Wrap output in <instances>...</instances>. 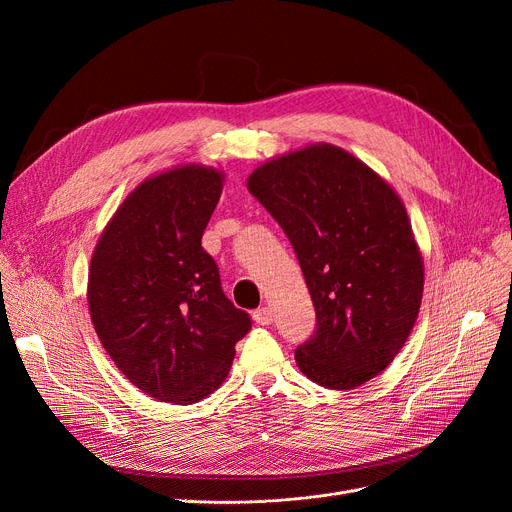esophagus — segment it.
<instances>
[{
  "mask_svg": "<svg viewBox=\"0 0 512 512\" xmlns=\"http://www.w3.org/2000/svg\"><path fill=\"white\" fill-rule=\"evenodd\" d=\"M253 319L257 321L259 326H270L272 319H274V313H272V309L261 307V309H257V311L253 313Z\"/></svg>",
  "mask_w": 512,
  "mask_h": 512,
  "instance_id": "obj_1",
  "label": "esophagus"
}]
</instances>
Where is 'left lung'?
I'll use <instances>...</instances> for the list:
<instances>
[{
  "instance_id": "8db88e82",
  "label": "left lung",
  "mask_w": 512,
  "mask_h": 512,
  "mask_svg": "<svg viewBox=\"0 0 512 512\" xmlns=\"http://www.w3.org/2000/svg\"><path fill=\"white\" fill-rule=\"evenodd\" d=\"M251 195L297 253L315 334L294 359L319 386L353 390L405 346L423 297V259L392 186L348 151L317 143L259 166Z\"/></svg>"
}]
</instances>
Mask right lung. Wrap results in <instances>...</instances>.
I'll list each match as a JSON object with an SVG mask.
<instances>
[{"instance_id": "obj_1", "label": "right lung", "mask_w": 512, "mask_h": 512, "mask_svg": "<svg viewBox=\"0 0 512 512\" xmlns=\"http://www.w3.org/2000/svg\"><path fill=\"white\" fill-rule=\"evenodd\" d=\"M224 174L180 166L147 178L105 226L89 267L95 332L145 394L193 405L226 380L234 344L251 330L201 247Z\"/></svg>"}]
</instances>
